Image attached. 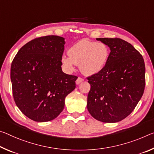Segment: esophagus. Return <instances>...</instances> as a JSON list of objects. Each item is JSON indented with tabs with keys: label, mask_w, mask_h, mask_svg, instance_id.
<instances>
[{
	"label": "esophagus",
	"mask_w": 154,
	"mask_h": 154,
	"mask_svg": "<svg viewBox=\"0 0 154 154\" xmlns=\"http://www.w3.org/2000/svg\"><path fill=\"white\" fill-rule=\"evenodd\" d=\"M82 82H84V79H82L81 77H78L77 79L76 80V84L79 85L80 83H82Z\"/></svg>",
	"instance_id": "34e87169"
}]
</instances>
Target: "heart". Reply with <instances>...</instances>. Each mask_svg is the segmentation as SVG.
Masks as SVG:
<instances>
[{"instance_id": "obj_1", "label": "heart", "mask_w": 154, "mask_h": 154, "mask_svg": "<svg viewBox=\"0 0 154 154\" xmlns=\"http://www.w3.org/2000/svg\"><path fill=\"white\" fill-rule=\"evenodd\" d=\"M109 57V48L103 42L84 39L73 45L68 50V56L63 55L62 62L68 72L75 70L79 65L80 71L85 75H94L103 69Z\"/></svg>"}]
</instances>
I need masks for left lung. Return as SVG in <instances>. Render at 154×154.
<instances>
[{"label":"left lung","instance_id":"obj_1","mask_svg":"<svg viewBox=\"0 0 154 154\" xmlns=\"http://www.w3.org/2000/svg\"><path fill=\"white\" fill-rule=\"evenodd\" d=\"M109 48L103 69L88 77L90 90L87 108L103 123H116L131 113L142 97L145 86L143 56L131 44L119 38H97Z\"/></svg>","mask_w":154,"mask_h":154}]
</instances>
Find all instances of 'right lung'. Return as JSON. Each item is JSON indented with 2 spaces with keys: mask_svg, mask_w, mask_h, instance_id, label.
<instances>
[{
  "mask_svg": "<svg viewBox=\"0 0 154 154\" xmlns=\"http://www.w3.org/2000/svg\"><path fill=\"white\" fill-rule=\"evenodd\" d=\"M65 38L48 35L30 41L17 53L11 66L16 106L36 122L52 121L63 111L65 98L75 90L77 77L62 70Z\"/></svg>",
  "mask_w": 154,
  "mask_h": 154,
  "instance_id": "right-lung-1",
  "label": "right lung"
}]
</instances>
